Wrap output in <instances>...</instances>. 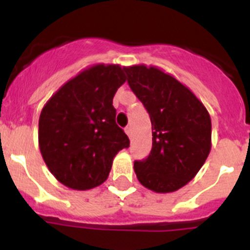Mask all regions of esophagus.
<instances>
[{"mask_svg": "<svg viewBox=\"0 0 250 250\" xmlns=\"http://www.w3.org/2000/svg\"><path fill=\"white\" fill-rule=\"evenodd\" d=\"M125 132H126V134H127V136L131 137V134H132L131 127H130V126H126V127H125Z\"/></svg>", "mask_w": 250, "mask_h": 250, "instance_id": "obj_1", "label": "esophagus"}]
</instances>
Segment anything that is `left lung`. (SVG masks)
<instances>
[{
    "label": "left lung",
    "mask_w": 250,
    "mask_h": 250,
    "mask_svg": "<svg viewBox=\"0 0 250 250\" xmlns=\"http://www.w3.org/2000/svg\"><path fill=\"white\" fill-rule=\"evenodd\" d=\"M125 72L152 126L150 155L134 162L137 180L157 193L177 191L197 175L209 155V114L186 85L160 68L139 64Z\"/></svg>",
    "instance_id": "obj_1"
}]
</instances>
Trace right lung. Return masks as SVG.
<instances>
[{"instance_id": "obj_1", "label": "right lung", "mask_w": 250, "mask_h": 250, "mask_svg": "<svg viewBox=\"0 0 250 250\" xmlns=\"http://www.w3.org/2000/svg\"><path fill=\"white\" fill-rule=\"evenodd\" d=\"M124 72L118 64L91 65L62 85L43 106L40 150L64 186L78 191L100 186L116 153L129 147L113 106L116 90L126 82Z\"/></svg>"}]
</instances>
